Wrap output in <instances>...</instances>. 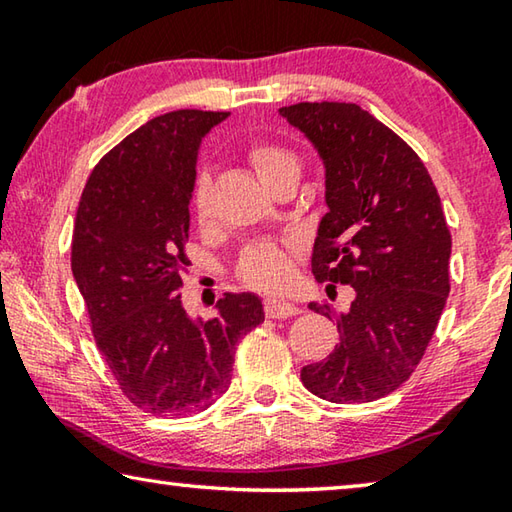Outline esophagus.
Segmentation results:
<instances>
[{
	"label": "esophagus",
	"mask_w": 512,
	"mask_h": 512,
	"mask_svg": "<svg viewBox=\"0 0 512 512\" xmlns=\"http://www.w3.org/2000/svg\"><path fill=\"white\" fill-rule=\"evenodd\" d=\"M264 309H266V316L268 318H291L300 314V307L293 305L289 300H275V298H268L264 302Z\"/></svg>",
	"instance_id": "obj_1"
}]
</instances>
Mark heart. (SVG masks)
I'll list each match as a JSON object with an SVG mask.
<instances>
[{
    "label": "heart",
    "mask_w": 512,
    "mask_h": 512,
    "mask_svg": "<svg viewBox=\"0 0 512 512\" xmlns=\"http://www.w3.org/2000/svg\"><path fill=\"white\" fill-rule=\"evenodd\" d=\"M250 164H253L264 185H271L282 173L300 169L298 158L289 149L268 142H259L250 149ZM192 207L201 221L210 216V178H207V173H201L196 178ZM239 268L244 280L255 284V287L280 289L289 280L291 259L284 246L275 244V241H259V244H253L244 250Z\"/></svg>",
    "instance_id": "b5f03b06"
}]
</instances>
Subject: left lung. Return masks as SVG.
<instances>
[{"label":"left lung","mask_w":512,"mask_h":512,"mask_svg":"<svg viewBox=\"0 0 512 512\" xmlns=\"http://www.w3.org/2000/svg\"><path fill=\"white\" fill-rule=\"evenodd\" d=\"M280 115L325 164V205L311 253L318 282L350 284L336 316L341 343L302 368L309 393L363 404L400 388L418 366L449 296V235L440 196L409 144L357 103H296ZM311 311L332 316L327 305Z\"/></svg>","instance_id":"1"}]
</instances>
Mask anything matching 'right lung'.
I'll list each match as a JSON object with an SVG mask.
<instances>
[{
	"label": "right lung",
	"instance_id": "right-lung-1",
	"mask_svg": "<svg viewBox=\"0 0 512 512\" xmlns=\"http://www.w3.org/2000/svg\"><path fill=\"white\" fill-rule=\"evenodd\" d=\"M228 115L173 110L146 121L101 158L76 210L72 273L94 341L124 395L151 415L219 400L237 341L264 323L255 293H225L210 320L189 316L180 296L198 149Z\"/></svg>",
	"mask_w": 512,
	"mask_h": 512
}]
</instances>
